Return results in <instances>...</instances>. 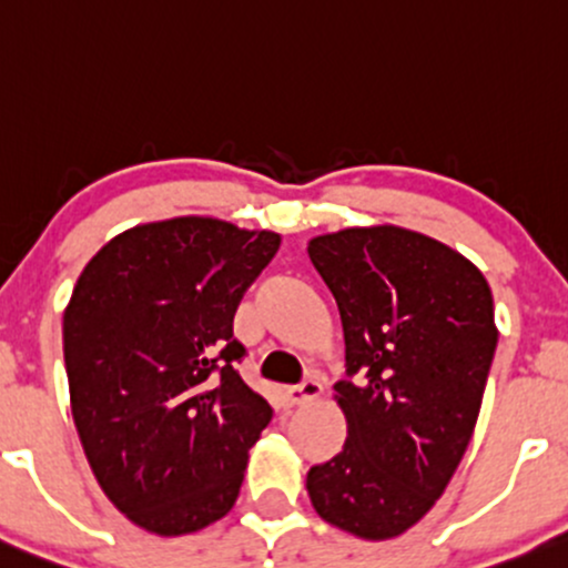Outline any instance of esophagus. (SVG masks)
Listing matches in <instances>:
<instances>
[{"label":"esophagus","instance_id":"34e87169","mask_svg":"<svg viewBox=\"0 0 568 568\" xmlns=\"http://www.w3.org/2000/svg\"><path fill=\"white\" fill-rule=\"evenodd\" d=\"M320 392H323V388H320L317 381L306 378V381H302V384L285 388L283 396H285V402H288L291 407H296V405H304V402L314 399V396H320Z\"/></svg>","mask_w":568,"mask_h":568}]
</instances>
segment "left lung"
Listing matches in <instances>:
<instances>
[{"label": "left lung", "mask_w": 568, "mask_h": 568, "mask_svg": "<svg viewBox=\"0 0 568 568\" xmlns=\"http://www.w3.org/2000/svg\"><path fill=\"white\" fill-rule=\"evenodd\" d=\"M336 298L346 444L306 474L320 518L362 539L418 524L453 479L479 418L497 349L484 275L434 237L352 227L310 241Z\"/></svg>", "instance_id": "8db88e82"}]
</instances>
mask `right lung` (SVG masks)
Wrapping results in <instances>:
<instances>
[{"label":"right lung","instance_id":"1","mask_svg":"<svg viewBox=\"0 0 568 568\" xmlns=\"http://www.w3.org/2000/svg\"><path fill=\"white\" fill-rule=\"evenodd\" d=\"M275 232L209 216L142 224L102 245L63 317L71 407L115 508L176 537L237 500L248 449L272 420L243 384L232 317L272 262Z\"/></svg>","mask_w":568,"mask_h":568}]
</instances>
